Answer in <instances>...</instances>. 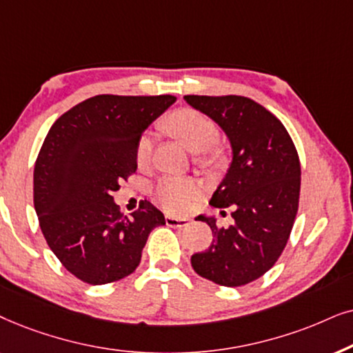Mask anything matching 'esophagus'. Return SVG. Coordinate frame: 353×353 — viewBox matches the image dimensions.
<instances>
[{
    "label": "esophagus",
    "instance_id": "34e87169",
    "mask_svg": "<svg viewBox=\"0 0 353 353\" xmlns=\"http://www.w3.org/2000/svg\"><path fill=\"white\" fill-rule=\"evenodd\" d=\"M166 224L169 228H185V225L190 224V219L187 218H174V216H166Z\"/></svg>",
    "mask_w": 353,
    "mask_h": 353
}]
</instances>
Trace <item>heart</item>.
Here are the masks:
<instances>
[{
	"label": "heart",
	"mask_w": 353,
	"mask_h": 353,
	"mask_svg": "<svg viewBox=\"0 0 353 353\" xmlns=\"http://www.w3.org/2000/svg\"><path fill=\"white\" fill-rule=\"evenodd\" d=\"M164 125H166L168 132L179 139L189 152L205 154L203 163L211 164L221 158L219 152L216 150L206 153V150L211 147L218 135V129L208 116L195 110H181L174 112ZM150 153H152V137L145 134L137 145L139 163L147 161ZM196 195H199V184L192 179H185V177H166L159 182L154 190V199L159 206H163L169 213L185 211Z\"/></svg>",
	"instance_id": "heart-1"
}]
</instances>
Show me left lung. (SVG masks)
<instances>
[{
    "mask_svg": "<svg viewBox=\"0 0 353 353\" xmlns=\"http://www.w3.org/2000/svg\"><path fill=\"white\" fill-rule=\"evenodd\" d=\"M184 100L223 129L232 152L210 205L231 208L234 223L218 228L214 216H196L211 228L213 242L192 255V268L214 284L245 285L271 270L292 231L300 195L297 150L283 122L250 98L187 95Z\"/></svg>",
    "mask_w": 353,
    "mask_h": 353,
    "instance_id": "8db88e82",
    "label": "left lung"
}]
</instances>
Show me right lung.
<instances>
[{
	"mask_svg": "<svg viewBox=\"0 0 353 353\" xmlns=\"http://www.w3.org/2000/svg\"><path fill=\"white\" fill-rule=\"evenodd\" d=\"M176 98L97 95L51 125L34 171V205L56 258L92 285L114 283L139 266L164 214L150 201L119 213L112 192L137 169V145Z\"/></svg>",
	"mask_w": 353,
	"mask_h": 353,
	"instance_id": "right-lung-1",
	"label": "right lung"
}]
</instances>
